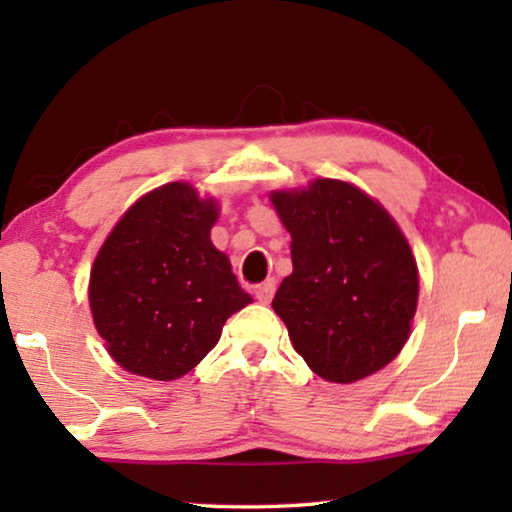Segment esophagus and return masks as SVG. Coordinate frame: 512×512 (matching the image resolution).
Listing matches in <instances>:
<instances>
[{"instance_id": "1", "label": "esophagus", "mask_w": 512, "mask_h": 512, "mask_svg": "<svg viewBox=\"0 0 512 512\" xmlns=\"http://www.w3.org/2000/svg\"><path fill=\"white\" fill-rule=\"evenodd\" d=\"M273 293H275V280H266L255 289V298L262 302V305H268V302L273 300Z\"/></svg>"}]
</instances>
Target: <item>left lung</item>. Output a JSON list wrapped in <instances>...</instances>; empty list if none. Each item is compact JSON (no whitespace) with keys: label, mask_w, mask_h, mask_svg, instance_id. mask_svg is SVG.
I'll list each match as a JSON object with an SVG mask.
<instances>
[{"label":"left lung","mask_w":512,"mask_h":512,"mask_svg":"<svg viewBox=\"0 0 512 512\" xmlns=\"http://www.w3.org/2000/svg\"><path fill=\"white\" fill-rule=\"evenodd\" d=\"M291 235L293 273L273 298L293 348L336 384L388 366L411 334L418 264L393 216L359 187L318 178L273 192Z\"/></svg>","instance_id":"obj_1"}]
</instances>
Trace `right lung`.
Wrapping results in <instances>:
<instances>
[{
  "instance_id": "right-lung-1",
  "label": "right lung",
  "mask_w": 512,
  "mask_h": 512,
  "mask_svg": "<svg viewBox=\"0 0 512 512\" xmlns=\"http://www.w3.org/2000/svg\"><path fill=\"white\" fill-rule=\"evenodd\" d=\"M214 198L187 183L142 196L103 241L90 273L94 327L110 357L133 375L171 381L187 375L253 298L210 230Z\"/></svg>"
}]
</instances>
